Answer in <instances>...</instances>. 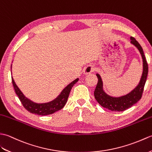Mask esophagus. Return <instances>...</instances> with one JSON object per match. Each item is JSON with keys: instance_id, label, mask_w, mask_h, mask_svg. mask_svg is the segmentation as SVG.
I'll list each match as a JSON object with an SVG mask.
<instances>
[{"instance_id": "esophagus-1", "label": "esophagus", "mask_w": 152, "mask_h": 152, "mask_svg": "<svg viewBox=\"0 0 152 152\" xmlns=\"http://www.w3.org/2000/svg\"><path fill=\"white\" fill-rule=\"evenodd\" d=\"M94 71H95V67H94L92 66H87L86 67L84 73H85V75H87V74L90 73H92V72H94Z\"/></svg>"}]
</instances>
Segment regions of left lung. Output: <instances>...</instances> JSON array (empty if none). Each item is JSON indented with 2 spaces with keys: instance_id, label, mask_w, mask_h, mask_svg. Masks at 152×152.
I'll return each mask as SVG.
<instances>
[{
  "instance_id": "left-lung-1",
  "label": "left lung",
  "mask_w": 152,
  "mask_h": 152,
  "mask_svg": "<svg viewBox=\"0 0 152 152\" xmlns=\"http://www.w3.org/2000/svg\"><path fill=\"white\" fill-rule=\"evenodd\" d=\"M131 43L136 46L139 49L143 60V72L142 77H141L139 85L135 88L126 96L119 97H111L104 92L102 79L99 74H96L98 81H97L95 90H94V97L97 102L102 107L110 110L115 111V112L124 111L129 109L139 102L142 97L144 85L146 81L148 73V65L146 57L144 56L143 49L139 43L133 37H131Z\"/></svg>"
}]
</instances>
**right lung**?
Listing matches in <instances>:
<instances>
[{"label":"right lung","mask_w":152,"mask_h":152,"mask_svg":"<svg viewBox=\"0 0 152 152\" xmlns=\"http://www.w3.org/2000/svg\"><path fill=\"white\" fill-rule=\"evenodd\" d=\"M78 80L79 79H77L75 80H73L72 83H71L69 85H67L63 90L61 94H60V96H58V97L55 100H53L49 103L38 104L31 102V101L26 98L23 95V93L21 92V90L19 89L18 86L16 85L13 77H12V81L13 88H14L15 94L18 95L19 100L21 101L23 106L30 113H33L41 116L49 115V114H51L56 112V111L62 109L64 107L65 104L67 102V100L68 99L71 90H72L73 85L78 81Z\"/></svg>","instance_id":"obj_1"}]
</instances>
